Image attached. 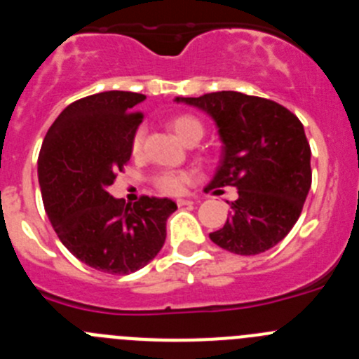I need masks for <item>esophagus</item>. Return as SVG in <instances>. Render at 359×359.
Returning a JSON list of instances; mask_svg holds the SVG:
<instances>
[{"label":"esophagus","instance_id":"1","mask_svg":"<svg viewBox=\"0 0 359 359\" xmlns=\"http://www.w3.org/2000/svg\"><path fill=\"white\" fill-rule=\"evenodd\" d=\"M177 207H190V205H194V199H177Z\"/></svg>","mask_w":359,"mask_h":359}]
</instances>
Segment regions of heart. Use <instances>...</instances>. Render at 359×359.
Masks as SVG:
<instances>
[{"label": "heart", "mask_w": 359, "mask_h": 359, "mask_svg": "<svg viewBox=\"0 0 359 359\" xmlns=\"http://www.w3.org/2000/svg\"><path fill=\"white\" fill-rule=\"evenodd\" d=\"M170 129H172V131L177 135V138L185 142V144H190V142H199L201 140L203 133H205L203 123L192 115L174 116V118L170 120ZM144 136H145L144 128H138L135 135H133L131 149L135 154H138V152L142 151ZM192 180H194V176H192V172H189V170H167V172H161L156 176V187L161 190V192H165V194L176 196V194H182L183 190H185V187L189 185Z\"/></svg>", "instance_id": "b5f03b06"}]
</instances>
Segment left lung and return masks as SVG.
I'll return each instance as SVG.
<instances>
[{"mask_svg":"<svg viewBox=\"0 0 359 359\" xmlns=\"http://www.w3.org/2000/svg\"><path fill=\"white\" fill-rule=\"evenodd\" d=\"M176 102L212 116L223 142L205 190L236 187L239 194L224 226L210 233L212 243L237 255L273 248L298 221L311 189V147L302 122L273 100L239 91L176 97Z\"/></svg>","mask_w":359,"mask_h":359,"instance_id":"8db88e82","label":"left lung"}]
</instances>
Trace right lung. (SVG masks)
<instances>
[{
    "label": "right lung",
    "mask_w": 359,
    "mask_h": 359,
    "mask_svg": "<svg viewBox=\"0 0 359 359\" xmlns=\"http://www.w3.org/2000/svg\"><path fill=\"white\" fill-rule=\"evenodd\" d=\"M145 95L104 91L69 104L57 116L37 160L44 210L61 243L79 261L129 275L160 253L176 203L142 196L126 205L107 192L131 158L142 122L133 113Z\"/></svg>",
    "instance_id": "1"
}]
</instances>
